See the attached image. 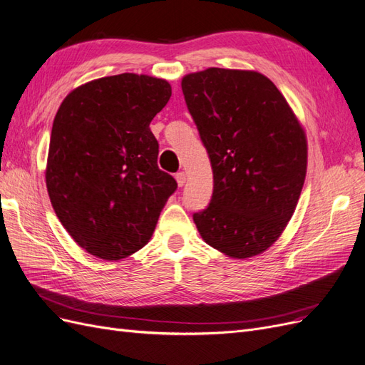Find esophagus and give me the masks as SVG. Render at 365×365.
Returning <instances> with one entry per match:
<instances>
[{
	"mask_svg": "<svg viewBox=\"0 0 365 365\" xmlns=\"http://www.w3.org/2000/svg\"><path fill=\"white\" fill-rule=\"evenodd\" d=\"M175 178H177L178 185L182 187L185 184V181H187V175H185V172H178L177 175H175Z\"/></svg>",
	"mask_w": 365,
	"mask_h": 365,
	"instance_id": "34e87169",
	"label": "esophagus"
}]
</instances>
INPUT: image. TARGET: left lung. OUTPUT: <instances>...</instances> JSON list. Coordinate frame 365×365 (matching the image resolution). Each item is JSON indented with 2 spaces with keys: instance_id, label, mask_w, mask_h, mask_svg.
<instances>
[{
  "instance_id": "1",
  "label": "left lung",
  "mask_w": 365,
  "mask_h": 365,
  "mask_svg": "<svg viewBox=\"0 0 365 365\" xmlns=\"http://www.w3.org/2000/svg\"><path fill=\"white\" fill-rule=\"evenodd\" d=\"M181 88L214 178L210 205L193 214L200 237L230 257L265 252L302 190V127L283 94L257 71L211 67L184 76Z\"/></svg>"
}]
</instances>
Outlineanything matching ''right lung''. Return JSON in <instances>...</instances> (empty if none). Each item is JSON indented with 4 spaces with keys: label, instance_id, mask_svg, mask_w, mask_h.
<instances>
[{
    "label": "right lung",
    "instance_id": "right-lung-1",
    "mask_svg": "<svg viewBox=\"0 0 365 365\" xmlns=\"http://www.w3.org/2000/svg\"><path fill=\"white\" fill-rule=\"evenodd\" d=\"M170 94L165 79L123 73L73 90L58 109L46 187L56 217L90 255L118 260L142 249L177 190L158 169L150 128Z\"/></svg>",
    "mask_w": 365,
    "mask_h": 365
}]
</instances>
